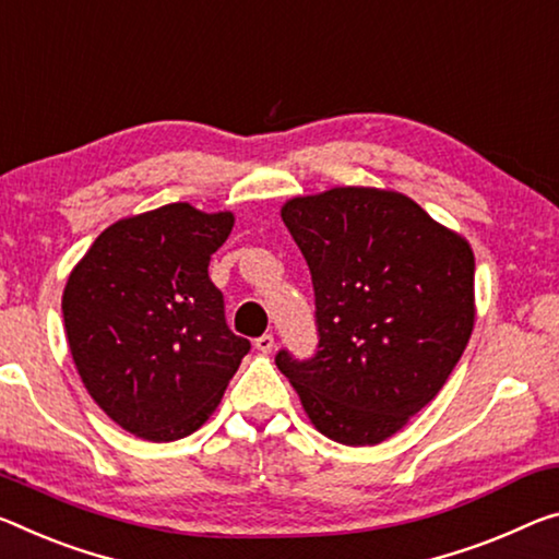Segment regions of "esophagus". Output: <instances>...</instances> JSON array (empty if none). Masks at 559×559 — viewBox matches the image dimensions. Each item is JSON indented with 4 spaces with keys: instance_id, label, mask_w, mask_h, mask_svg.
Masks as SVG:
<instances>
[{
    "instance_id": "34e87169",
    "label": "esophagus",
    "mask_w": 559,
    "mask_h": 559,
    "mask_svg": "<svg viewBox=\"0 0 559 559\" xmlns=\"http://www.w3.org/2000/svg\"><path fill=\"white\" fill-rule=\"evenodd\" d=\"M253 345H255V350H259V353H271L273 348H276V341H273L271 333H263L261 338L253 341Z\"/></svg>"
}]
</instances>
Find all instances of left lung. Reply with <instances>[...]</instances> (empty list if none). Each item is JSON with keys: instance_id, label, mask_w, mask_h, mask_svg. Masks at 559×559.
I'll list each match as a JSON object with an SVG mask.
<instances>
[{"instance_id": "left-lung-1", "label": "left lung", "mask_w": 559, "mask_h": 559, "mask_svg": "<svg viewBox=\"0 0 559 559\" xmlns=\"http://www.w3.org/2000/svg\"><path fill=\"white\" fill-rule=\"evenodd\" d=\"M283 224L308 263L318 345L276 366L308 418L343 445H376L428 405L475 323L465 238L403 193L343 186L290 199Z\"/></svg>"}]
</instances>
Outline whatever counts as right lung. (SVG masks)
Here are the masks:
<instances>
[{
  "instance_id": "add662e5",
  "label": "right lung",
  "mask_w": 559,
  "mask_h": 559,
  "mask_svg": "<svg viewBox=\"0 0 559 559\" xmlns=\"http://www.w3.org/2000/svg\"><path fill=\"white\" fill-rule=\"evenodd\" d=\"M231 228V214L168 203L102 231L67 281L61 311L79 376L139 438L199 430L251 350L209 278Z\"/></svg>"
}]
</instances>
